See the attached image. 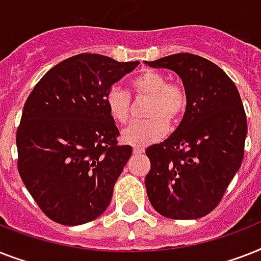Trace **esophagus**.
<instances>
[{
	"mask_svg": "<svg viewBox=\"0 0 261 261\" xmlns=\"http://www.w3.org/2000/svg\"><path fill=\"white\" fill-rule=\"evenodd\" d=\"M133 153H135V155H141V153H144V148L133 147Z\"/></svg>",
	"mask_w": 261,
	"mask_h": 261,
	"instance_id": "obj_1",
	"label": "esophagus"
}]
</instances>
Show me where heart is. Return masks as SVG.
<instances>
[{
    "instance_id": "obj_1",
    "label": "heart",
    "mask_w": 261,
    "mask_h": 261,
    "mask_svg": "<svg viewBox=\"0 0 261 261\" xmlns=\"http://www.w3.org/2000/svg\"><path fill=\"white\" fill-rule=\"evenodd\" d=\"M132 90L139 98H149L144 122L129 125L121 133L125 143L136 147L162 140L168 125L175 124L186 110L187 98L182 87L168 83V78L155 70H144L132 79ZM110 116L121 124L130 118V98L120 87H110L105 97Z\"/></svg>"
}]
</instances>
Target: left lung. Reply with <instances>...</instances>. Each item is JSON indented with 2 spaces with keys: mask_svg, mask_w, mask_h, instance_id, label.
<instances>
[{
  "mask_svg": "<svg viewBox=\"0 0 261 261\" xmlns=\"http://www.w3.org/2000/svg\"><path fill=\"white\" fill-rule=\"evenodd\" d=\"M145 64L176 72L187 98L178 128L145 151L151 160L147 195L167 218H201L220 203L243 162L248 126L239 90L202 56L175 54Z\"/></svg>",
  "mask_w": 261,
  "mask_h": 261,
  "instance_id": "8db88e82",
  "label": "left lung"
}]
</instances>
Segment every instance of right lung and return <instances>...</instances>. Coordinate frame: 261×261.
Here are the masks:
<instances>
[{"label": "right lung", "instance_id": "obj_1", "mask_svg": "<svg viewBox=\"0 0 261 261\" xmlns=\"http://www.w3.org/2000/svg\"><path fill=\"white\" fill-rule=\"evenodd\" d=\"M140 62L79 54L60 62L29 94L16 135L18 172L44 214L62 225L95 220L132 155L105 97Z\"/></svg>", "mask_w": 261, "mask_h": 261}]
</instances>
